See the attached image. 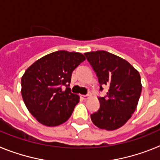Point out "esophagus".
I'll return each mask as SVG.
<instances>
[{
	"label": "esophagus",
	"mask_w": 160,
	"mask_h": 160,
	"mask_svg": "<svg viewBox=\"0 0 160 160\" xmlns=\"http://www.w3.org/2000/svg\"><path fill=\"white\" fill-rule=\"evenodd\" d=\"M80 97H81L82 99L87 100V98H89V96L88 95H81V96H80Z\"/></svg>",
	"instance_id": "34e87169"
}]
</instances>
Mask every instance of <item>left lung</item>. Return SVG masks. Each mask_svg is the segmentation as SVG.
Returning a JSON list of instances; mask_svg holds the SVG:
<instances>
[{
	"label": "left lung",
	"mask_w": 160,
	"mask_h": 160,
	"mask_svg": "<svg viewBox=\"0 0 160 160\" xmlns=\"http://www.w3.org/2000/svg\"><path fill=\"white\" fill-rule=\"evenodd\" d=\"M84 55L99 83V91L108 88L104 97L98 96L100 107L90 114L98 128L113 131L121 128L135 112L142 91L140 74L128 62L104 50Z\"/></svg>",
	"instance_id": "1"
}]
</instances>
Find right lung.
I'll list each match as a JSON object with an SVG mask.
<instances>
[{"instance_id":"right-lung-1","label":"right lung","mask_w":160,"mask_h":160,"mask_svg":"<svg viewBox=\"0 0 160 160\" xmlns=\"http://www.w3.org/2000/svg\"><path fill=\"white\" fill-rule=\"evenodd\" d=\"M78 52L58 50L38 59L22 78V94L25 106L38 122L48 127L63 123L79 102L70 88L73 70L85 61ZM66 90H62V87Z\"/></svg>"}]
</instances>
